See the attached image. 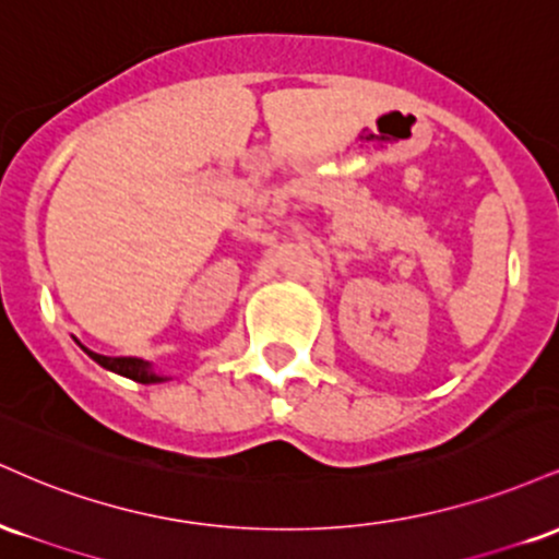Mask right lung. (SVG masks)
Listing matches in <instances>:
<instances>
[{"label": "right lung", "instance_id": "1", "mask_svg": "<svg viewBox=\"0 0 559 559\" xmlns=\"http://www.w3.org/2000/svg\"><path fill=\"white\" fill-rule=\"evenodd\" d=\"M81 349L86 352L94 362H99L102 368L112 370V373H118V376L131 378V381H139V383L168 381V378L157 376L155 370H152V365L146 360H139V357H105V355H96V352H92V349H86V346H81Z\"/></svg>", "mask_w": 559, "mask_h": 559}]
</instances>
